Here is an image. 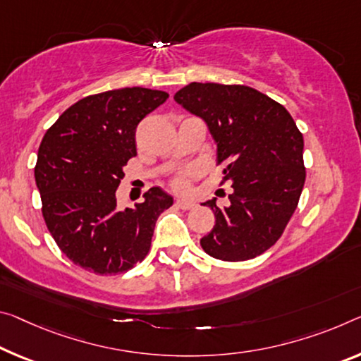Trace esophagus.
<instances>
[{
	"label": "esophagus",
	"mask_w": 361,
	"mask_h": 361,
	"mask_svg": "<svg viewBox=\"0 0 361 361\" xmlns=\"http://www.w3.org/2000/svg\"><path fill=\"white\" fill-rule=\"evenodd\" d=\"M175 205H176V207H178V209H181V210H190V209L194 207V202L185 201V199H178V201L175 202Z\"/></svg>",
	"instance_id": "obj_1"
}]
</instances>
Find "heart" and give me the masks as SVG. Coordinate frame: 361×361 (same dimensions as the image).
Listing matches in <instances>:
<instances>
[{
	"mask_svg": "<svg viewBox=\"0 0 361 361\" xmlns=\"http://www.w3.org/2000/svg\"><path fill=\"white\" fill-rule=\"evenodd\" d=\"M171 185H173V188L176 191H186L188 190V180H186V176H176V178L173 180V183H171Z\"/></svg>",
	"mask_w": 361,
	"mask_h": 361,
	"instance_id": "obj_1",
	"label": "heart"
}]
</instances>
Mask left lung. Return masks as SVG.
I'll list each match as a JSON object with an SVG mask.
<instances>
[{
  "label": "left lung",
  "instance_id": "8db88e82",
  "mask_svg": "<svg viewBox=\"0 0 361 361\" xmlns=\"http://www.w3.org/2000/svg\"><path fill=\"white\" fill-rule=\"evenodd\" d=\"M173 99L207 123L216 162L231 181L230 205L216 207L215 226L201 239L210 257L254 259L281 238L304 190V136L279 102L244 85L192 82Z\"/></svg>",
  "mask_w": 361,
  "mask_h": 361
}]
</instances>
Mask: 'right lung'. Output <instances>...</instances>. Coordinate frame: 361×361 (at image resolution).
Masks as SVG:
<instances>
[{
	"label": "right lung",
	"instance_id": "1",
	"mask_svg": "<svg viewBox=\"0 0 361 361\" xmlns=\"http://www.w3.org/2000/svg\"><path fill=\"white\" fill-rule=\"evenodd\" d=\"M165 91L122 88L71 106L43 136L35 165L51 236L75 265L117 274L145 260L159 215L173 197L154 186L135 209H117L123 167L136 156V127Z\"/></svg>",
	"mask_w": 361,
	"mask_h": 361
}]
</instances>
